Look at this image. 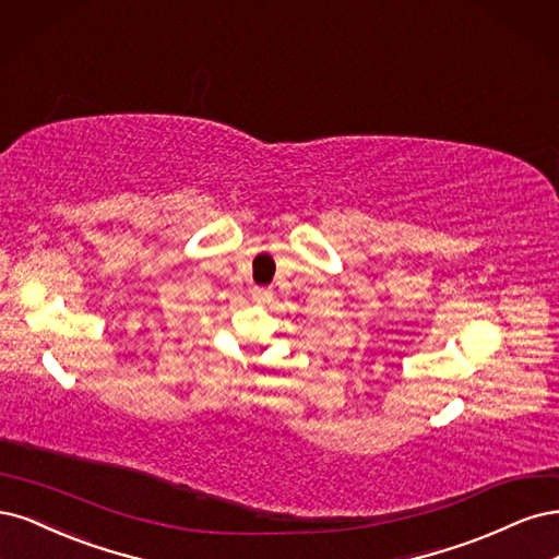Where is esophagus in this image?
I'll use <instances>...</instances> for the list:
<instances>
[{
  "label": "esophagus",
  "mask_w": 559,
  "mask_h": 559,
  "mask_svg": "<svg viewBox=\"0 0 559 559\" xmlns=\"http://www.w3.org/2000/svg\"><path fill=\"white\" fill-rule=\"evenodd\" d=\"M269 295H272V293H269L266 287H253V299H255V301H266Z\"/></svg>",
  "instance_id": "obj_1"
}]
</instances>
